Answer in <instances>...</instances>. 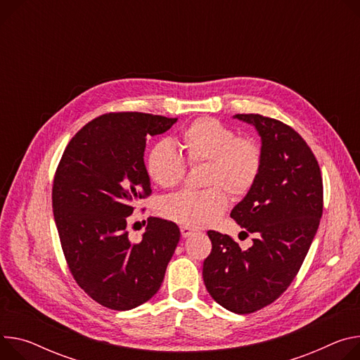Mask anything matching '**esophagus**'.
<instances>
[{
  "instance_id": "1",
  "label": "esophagus",
  "mask_w": 360,
  "mask_h": 360,
  "mask_svg": "<svg viewBox=\"0 0 360 360\" xmlns=\"http://www.w3.org/2000/svg\"><path fill=\"white\" fill-rule=\"evenodd\" d=\"M195 233H197V230H193V228H191V226H184V225L181 226V234L184 238H188V237L193 236Z\"/></svg>"
}]
</instances>
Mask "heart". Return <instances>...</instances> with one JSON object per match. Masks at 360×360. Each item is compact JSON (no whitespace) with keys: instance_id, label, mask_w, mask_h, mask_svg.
<instances>
[{"instance_id":"b5f03b06","label":"heart","mask_w":360,"mask_h":360,"mask_svg":"<svg viewBox=\"0 0 360 360\" xmlns=\"http://www.w3.org/2000/svg\"><path fill=\"white\" fill-rule=\"evenodd\" d=\"M181 146L189 165L207 163L201 192H179L159 202V214L184 226H207L228 207L227 189L241 198L255 185L263 168V150L251 138H238L231 127L214 117L193 120L181 134ZM146 172L160 188L178 186L186 163L172 142H156L146 158Z\"/></svg>"}]
</instances>
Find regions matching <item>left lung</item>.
<instances>
[{"label":"left lung","mask_w":360,"mask_h":360,"mask_svg":"<svg viewBox=\"0 0 360 360\" xmlns=\"http://www.w3.org/2000/svg\"><path fill=\"white\" fill-rule=\"evenodd\" d=\"M234 117L261 136V174L231 211L255 238L241 250L230 236L208 231L212 250L202 277L218 304L248 314L277 300L297 276L323 214V181L316 156L292 127L254 113Z\"/></svg>","instance_id":"8db88e82"}]
</instances>
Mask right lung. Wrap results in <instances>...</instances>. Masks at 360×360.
Returning a JSON list of instances; mask_svg holds the SVG:
<instances>
[{"label":"right lung","instance_id":"1","mask_svg":"<svg viewBox=\"0 0 360 360\" xmlns=\"http://www.w3.org/2000/svg\"><path fill=\"white\" fill-rule=\"evenodd\" d=\"M141 112L106 113L72 138L53 182V212L76 283L112 310L135 309L159 290L179 243L175 222L148 218L142 240L129 238L127 217L152 193L146 141L176 122Z\"/></svg>","mask_w":360,"mask_h":360}]
</instances>
